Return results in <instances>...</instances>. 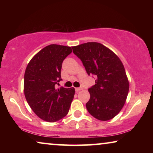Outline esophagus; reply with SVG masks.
Wrapping results in <instances>:
<instances>
[{
  "label": "esophagus",
  "instance_id": "esophagus-1",
  "mask_svg": "<svg viewBox=\"0 0 153 153\" xmlns=\"http://www.w3.org/2000/svg\"><path fill=\"white\" fill-rule=\"evenodd\" d=\"M81 90H82V88H75V91H76V93H78V92L80 91Z\"/></svg>",
  "mask_w": 153,
  "mask_h": 153
}]
</instances>
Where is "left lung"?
<instances>
[{
  "instance_id": "1",
  "label": "left lung",
  "mask_w": 153,
  "mask_h": 153,
  "mask_svg": "<svg viewBox=\"0 0 153 153\" xmlns=\"http://www.w3.org/2000/svg\"><path fill=\"white\" fill-rule=\"evenodd\" d=\"M72 48L88 74L96 76L95 84L88 89V111L99 120H111L123 108L129 92V81L122 61L114 52L98 42Z\"/></svg>"
}]
</instances>
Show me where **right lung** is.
<instances>
[{
    "instance_id": "add662e5",
    "label": "right lung",
    "mask_w": 153,
    "mask_h": 153,
    "mask_svg": "<svg viewBox=\"0 0 153 153\" xmlns=\"http://www.w3.org/2000/svg\"><path fill=\"white\" fill-rule=\"evenodd\" d=\"M72 51L70 47L48 45L33 56L25 71L24 91L26 101L33 112L47 122L64 118L74 98V88H55L62 80V61Z\"/></svg>"
}]
</instances>
